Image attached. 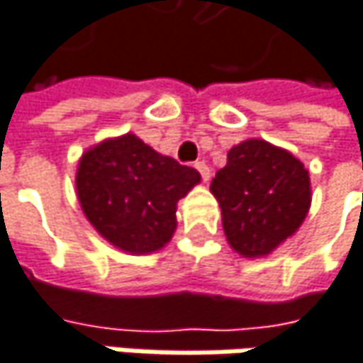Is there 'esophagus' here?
Segmentation results:
<instances>
[{"label": "esophagus", "instance_id": "34e87169", "mask_svg": "<svg viewBox=\"0 0 363 363\" xmlns=\"http://www.w3.org/2000/svg\"><path fill=\"white\" fill-rule=\"evenodd\" d=\"M194 169L200 173V177H202L204 182H208V179H211V167L206 165V161H196Z\"/></svg>", "mask_w": 363, "mask_h": 363}]
</instances>
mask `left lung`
<instances>
[{"mask_svg": "<svg viewBox=\"0 0 363 363\" xmlns=\"http://www.w3.org/2000/svg\"><path fill=\"white\" fill-rule=\"evenodd\" d=\"M211 192L219 200L229 246L246 258L267 256L294 235L312 200L303 163L264 140L233 146Z\"/></svg>", "mask_w": 363, "mask_h": 363, "instance_id": "left-lung-1", "label": "left lung"}]
</instances>
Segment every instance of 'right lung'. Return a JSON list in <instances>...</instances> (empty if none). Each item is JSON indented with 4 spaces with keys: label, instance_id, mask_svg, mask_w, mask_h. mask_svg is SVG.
Masks as SVG:
<instances>
[{
    "label": "right lung",
    "instance_id": "1",
    "mask_svg": "<svg viewBox=\"0 0 363 363\" xmlns=\"http://www.w3.org/2000/svg\"><path fill=\"white\" fill-rule=\"evenodd\" d=\"M200 182V173L125 134L86 150L76 190L92 227L132 254L163 247L175 231L177 200Z\"/></svg>",
    "mask_w": 363,
    "mask_h": 363
}]
</instances>
